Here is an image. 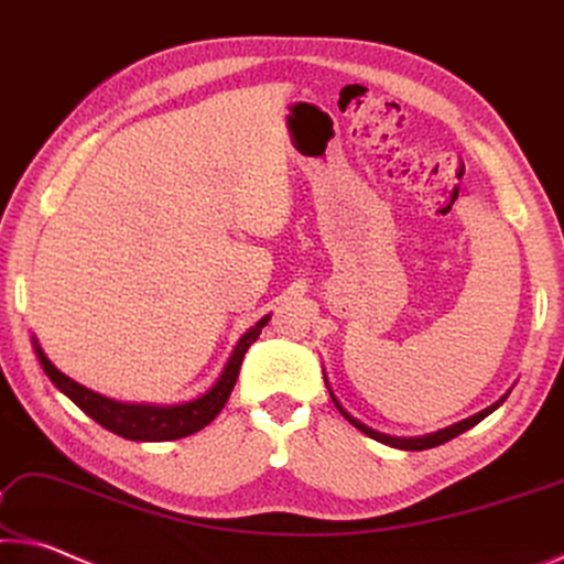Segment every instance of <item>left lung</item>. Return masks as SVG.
Returning <instances> with one entry per match:
<instances>
[{"instance_id": "1", "label": "left lung", "mask_w": 564, "mask_h": 564, "mask_svg": "<svg viewBox=\"0 0 564 564\" xmlns=\"http://www.w3.org/2000/svg\"><path fill=\"white\" fill-rule=\"evenodd\" d=\"M325 384H327V390H329V382H327V377H325ZM510 394V392H507ZM507 394H502L500 400H497L495 404H490V408L487 410H482V412H477V414H473V417H467V420H463V422H457V424H449V427H445V430H437V432H432V435H424V437H390V435H382V432H377V430H372V427H367V424H362L359 420H355L352 414L349 412H345L343 410V404L337 402V397L332 394V390H329V397H332V402H335V408L343 412V417L345 420H349L355 424V427L359 430V432H365L367 437H372V440H377V442H382V445H390V447H400V449H430V447H437V445H445V442H449L452 437H457V435H463V432H467L469 427H475L477 422H482L487 414H492L497 408H500V404L507 400Z\"/></svg>"}]
</instances>
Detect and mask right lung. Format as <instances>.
Segmentation results:
<instances>
[{
	"mask_svg": "<svg viewBox=\"0 0 564 564\" xmlns=\"http://www.w3.org/2000/svg\"><path fill=\"white\" fill-rule=\"evenodd\" d=\"M267 322H270V315H264L254 327H249L245 335L239 337L237 347L232 349V355H229L225 369H221L219 380L212 384V390L197 397V400L170 404V408H160V404L117 402V400H109V397L91 392L79 382H74L72 377L59 372V369L50 362V357L44 355V349L40 347V343H36V337H32V345H34L36 357H40L42 369L47 372L54 387L67 394L82 412L89 414V417L99 422L101 427L115 432L119 437L134 440V442H170V440L195 435V432L207 427V424L217 417L219 410L225 408L229 394L235 390L239 367H242L247 349L252 347V343H257V337H260V332Z\"/></svg>",
	"mask_w": 564,
	"mask_h": 564,
	"instance_id": "right-lung-1",
	"label": "right lung"
}]
</instances>
